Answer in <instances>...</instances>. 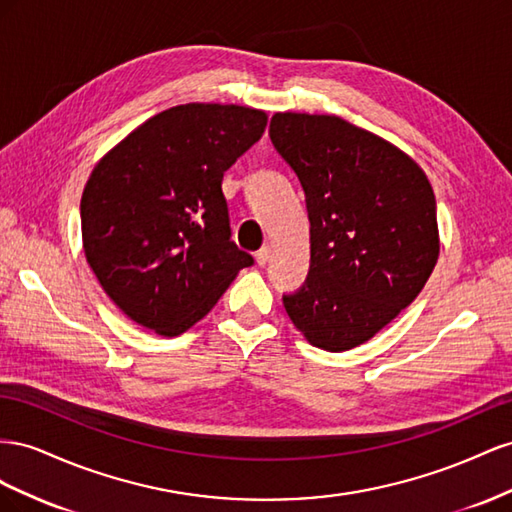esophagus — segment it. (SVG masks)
Instances as JSON below:
<instances>
[{
    "label": "esophagus",
    "mask_w": 512,
    "mask_h": 512,
    "mask_svg": "<svg viewBox=\"0 0 512 512\" xmlns=\"http://www.w3.org/2000/svg\"><path fill=\"white\" fill-rule=\"evenodd\" d=\"M270 255H272V248L270 246H264V248H259L257 251V255H255V259H257V264L259 266H266L268 261H270Z\"/></svg>",
    "instance_id": "obj_1"
}]
</instances>
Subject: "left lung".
<instances>
[{
    "label": "left lung",
    "mask_w": 512,
    "mask_h": 512,
    "mask_svg": "<svg viewBox=\"0 0 512 512\" xmlns=\"http://www.w3.org/2000/svg\"><path fill=\"white\" fill-rule=\"evenodd\" d=\"M274 148L296 171L311 223V268L285 311L311 345L373 339L429 281L440 257L427 173L397 145L337 115L274 113Z\"/></svg>",
    "instance_id": "1"
}]
</instances>
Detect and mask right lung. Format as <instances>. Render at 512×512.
<instances>
[{"mask_svg": "<svg viewBox=\"0 0 512 512\" xmlns=\"http://www.w3.org/2000/svg\"><path fill=\"white\" fill-rule=\"evenodd\" d=\"M266 124L261 109L188 102L139 124L92 169L81 197L85 259L139 326L178 337L253 264L229 240L223 173Z\"/></svg>", "mask_w": 512, "mask_h": 512, "instance_id": "add662e5", "label": "right lung"}]
</instances>
